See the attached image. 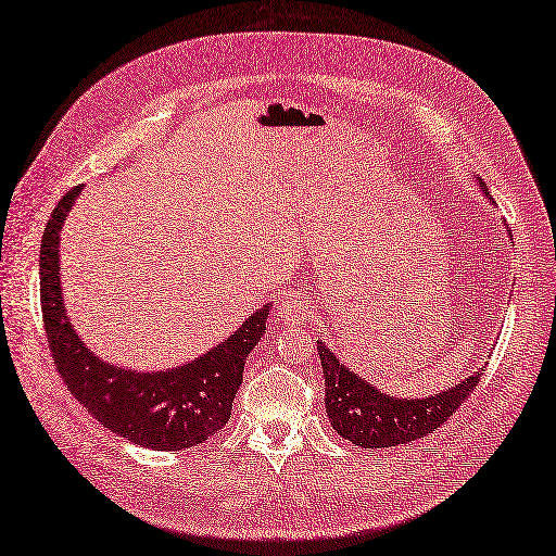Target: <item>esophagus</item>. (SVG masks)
Masks as SVG:
<instances>
[{
  "label": "esophagus",
  "mask_w": 556,
  "mask_h": 556,
  "mask_svg": "<svg viewBox=\"0 0 556 556\" xmlns=\"http://www.w3.org/2000/svg\"><path fill=\"white\" fill-rule=\"evenodd\" d=\"M307 309H309V303L305 301V295H301L298 291H289V293H283L279 298L277 317H279L281 324L295 326V324H301L305 319Z\"/></svg>",
  "instance_id": "34e87169"
}]
</instances>
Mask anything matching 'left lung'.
<instances>
[{"instance_id": "8db88e82", "label": "left lung", "mask_w": 556, "mask_h": 556, "mask_svg": "<svg viewBox=\"0 0 556 556\" xmlns=\"http://www.w3.org/2000/svg\"><path fill=\"white\" fill-rule=\"evenodd\" d=\"M479 190L489 194L486 182ZM509 232V230H507ZM324 368V404L333 430L362 448H390L434 432L477 388L483 366L458 386L430 396H396L378 390L340 362L329 345L317 343Z\"/></svg>"}]
</instances>
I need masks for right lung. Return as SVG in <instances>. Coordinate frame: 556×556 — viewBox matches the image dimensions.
<instances>
[{
    "mask_svg": "<svg viewBox=\"0 0 556 556\" xmlns=\"http://www.w3.org/2000/svg\"><path fill=\"white\" fill-rule=\"evenodd\" d=\"M79 192L81 185L53 208L39 251L41 315L53 364L77 402L131 444L152 451L204 444L232 416L247 357L267 331L273 303L255 309L223 343L164 371H136L98 357L70 321L61 287V232Z\"/></svg>",
    "mask_w": 556,
    "mask_h": 556,
    "instance_id": "right-lung-1",
    "label": "right lung"
}]
</instances>
